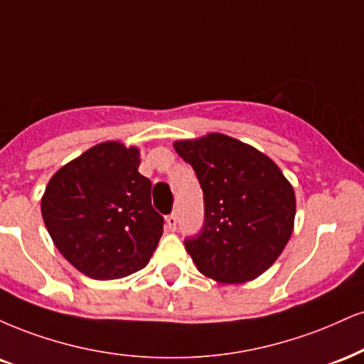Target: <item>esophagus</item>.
<instances>
[{"mask_svg": "<svg viewBox=\"0 0 364 364\" xmlns=\"http://www.w3.org/2000/svg\"><path fill=\"white\" fill-rule=\"evenodd\" d=\"M176 225H178V218H176V213H171V215L166 217V227H168V229H169L171 232H174V230H176Z\"/></svg>", "mask_w": 364, "mask_h": 364, "instance_id": "1", "label": "esophagus"}]
</instances>
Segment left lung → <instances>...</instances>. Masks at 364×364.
<instances>
[{"instance_id": "left-lung-1", "label": "left lung", "mask_w": 364, "mask_h": 364, "mask_svg": "<svg viewBox=\"0 0 364 364\" xmlns=\"http://www.w3.org/2000/svg\"><path fill=\"white\" fill-rule=\"evenodd\" d=\"M174 149L191 164L203 191V225L185 239L196 268L220 283L257 278L291 235V185L268 156L224 134L179 140Z\"/></svg>"}]
</instances>
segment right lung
<instances>
[{
  "mask_svg": "<svg viewBox=\"0 0 364 364\" xmlns=\"http://www.w3.org/2000/svg\"><path fill=\"white\" fill-rule=\"evenodd\" d=\"M137 147L103 142L52 176L42 217L55 247L95 279L142 269L163 235L164 218L151 203V179L139 173Z\"/></svg>",
  "mask_w": 364,
  "mask_h": 364,
  "instance_id": "obj_1",
  "label": "right lung"
}]
</instances>
